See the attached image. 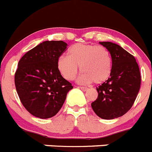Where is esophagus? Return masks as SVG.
<instances>
[{
  "label": "esophagus",
  "mask_w": 152,
  "mask_h": 152,
  "mask_svg": "<svg viewBox=\"0 0 152 152\" xmlns=\"http://www.w3.org/2000/svg\"><path fill=\"white\" fill-rule=\"evenodd\" d=\"M80 89L81 90H83V91H86L88 90V88H86V87H80Z\"/></svg>",
  "instance_id": "obj_1"
}]
</instances>
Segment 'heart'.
<instances>
[{
  "mask_svg": "<svg viewBox=\"0 0 152 152\" xmlns=\"http://www.w3.org/2000/svg\"><path fill=\"white\" fill-rule=\"evenodd\" d=\"M69 56L61 55L57 61L59 73L65 79L73 80L80 66L79 83L102 84L110 78L113 61L108 49L93 44L76 43L68 50Z\"/></svg>",
  "mask_w": 152,
  "mask_h": 152,
  "instance_id": "b5f03b06",
  "label": "heart"
}]
</instances>
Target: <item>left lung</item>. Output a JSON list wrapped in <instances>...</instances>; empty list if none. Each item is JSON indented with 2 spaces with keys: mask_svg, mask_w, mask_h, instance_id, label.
Masks as SVG:
<instances>
[{
  "mask_svg": "<svg viewBox=\"0 0 152 152\" xmlns=\"http://www.w3.org/2000/svg\"><path fill=\"white\" fill-rule=\"evenodd\" d=\"M100 44L110 52L113 66L110 77L97 88L98 97L91 107L97 116L110 120L130 110L140 91L141 76L135 58L125 49L111 42Z\"/></svg>",
  "mask_w": 152,
  "mask_h": 152,
  "instance_id": "obj_1",
  "label": "left lung"
}]
</instances>
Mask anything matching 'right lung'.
Masks as SVG:
<instances>
[{"label": "right lung", "instance_id": "obj_1", "mask_svg": "<svg viewBox=\"0 0 152 152\" xmlns=\"http://www.w3.org/2000/svg\"><path fill=\"white\" fill-rule=\"evenodd\" d=\"M64 41H44L23 55L15 73L16 91L25 108L35 117L49 118L58 113L73 88L57 67L66 49Z\"/></svg>", "mask_w": 152, "mask_h": 152}]
</instances>
